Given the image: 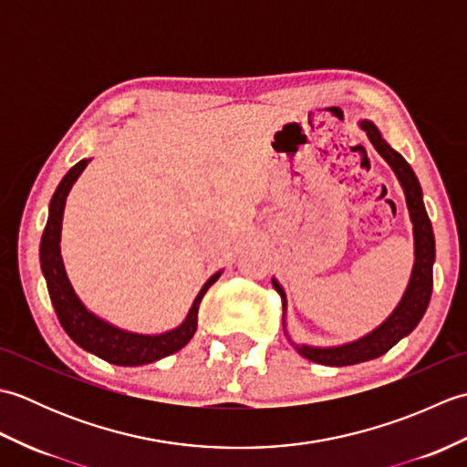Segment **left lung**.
Returning <instances> with one entry per match:
<instances>
[{"instance_id": "8db88e82", "label": "left lung", "mask_w": 467, "mask_h": 467, "mask_svg": "<svg viewBox=\"0 0 467 467\" xmlns=\"http://www.w3.org/2000/svg\"><path fill=\"white\" fill-rule=\"evenodd\" d=\"M361 128L369 136L375 150L379 152L385 162L393 168L395 176L403 186L405 201H408L410 216L413 223V241H415V263L411 271V279L408 289H405L400 305L395 306V311L387 317V319L377 327L369 335L361 337L353 343L339 345V347H309V345H295L296 353L303 355L305 359L331 365V367H345L355 365L363 361H371L387 353L391 347L403 339L405 335H410L421 317L428 309L433 289V261H435V241H433V228L430 223V216L425 213L421 186L418 182V176L411 171V166L405 162V158L395 152L393 148L387 144L379 130H377L373 122H361ZM273 286L283 299V309L286 306V296L283 286L273 279Z\"/></svg>"}]
</instances>
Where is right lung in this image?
Wrapping results in <instances>:
<instances>
[{
  "label": "right lung",
  "mask_w": 467,
  "mask_h": 467,
  "mask_svg": "<svg viewBox=\"0 0 467 467\" xmlns=\"http://www.w3.org/2000/svg\"><path fill=\"white\" fill-rule=\"evenodd\" d=\"M88 162L90 161L84 158V161L69 168L67 174L62 178V182L57 184L52 196V202H49L47 224L44 228L42 244H39V263H42V273L47 283L49 299H52L56 315L59 323H62L64 331L72 337L74 343L80 345L82 349L98 355L108 363L124 367H136L158 361L162 359V357L181 351L182 347L192 339L198 325V306H201V301L204 293L208 291V286L221 276V273L213 275L211 279L204 283L201 293L196 295L184 323L162 335L128 333L88 311L84 303L78 299L72 285H69L62 254H59V234H62L66 198L69 188L78 181V176L82 174Z\"/></svg>",
  "instance_id": "obj_1"
}]
</instances>
